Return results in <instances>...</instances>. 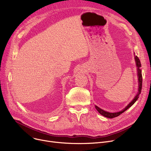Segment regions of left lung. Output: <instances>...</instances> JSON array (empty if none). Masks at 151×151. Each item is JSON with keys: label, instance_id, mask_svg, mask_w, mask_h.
Segmentation results:
<instances>
[{"label": "left lung", "instance_id": "obj_1", "mask_svg": "<svg viewBox=\"0 0 151 151\" xmlns=\"http://www.w3.org/2000/svg\"><path fill=\"white\" fill-rule=\"evenodd\" d=\"M134 60H135V63H136V66H137V75H138V92L137 93L136 96L133 98V99L131 101V102H130L129 105L127 106H126L125 108H124L123 109H122L121 111L119 112H116V113H109L108 111H105V110L102 109L101 108H100L99 106L95 105V108H96V109L98 111V112L101 114L102 116H104L108 118H114L116 117L117 116H119L120 114H121L122 113H123L125 111H126L127 109H128L130 107H131L134 103L136 102V101L138 100V99L139 98V96L141 93V88H142V73H141V70L140 69V67H141V62L140 60L139 59V58L137 56V55H134Z\"/></svg>", "mask_w": 151, "mask_h": 151}]
</instances>
